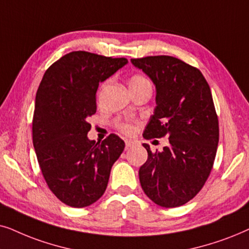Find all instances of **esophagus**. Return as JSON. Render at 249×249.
I'll return each mask as SVG.
<instances>
[{
	"label": "esophagus",
	"mask_w": 249,
	"mask_h": 249,
	"mask_svg": "<svg viewBox=\"0 0 249 249\" xmlns=\"http://www.w3.org/2000/svg\"><path fill=\"white\" fill-rule=\"evenodd\" d=\"M135 144H137V141H134V140H126V141H125V148H126V149H130Z\"/></svg>",
	"instance_id": "obj_1"
}]
</instances>
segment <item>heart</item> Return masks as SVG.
Here are the masks:
<instances>
[{
	"label": "heart",
	"instance_id": "b5f03b06",
	"mask_svg": "<svg viewBox=\"0 0 249 249\" xmlns=\"http://www.w3.org/2000/svg\"><path fill=\"white\" fill-rule=\"evenodd\" d=\"M144 84H150V83H149L148 79L144 78L143 76L134 75L130 78V82H128V88L133 89V88H138V86H141V85H144ZM123 130H124L125 133L132 134V133H133L134 128L132 127L131 125H125Z\"/></svg>",
	"mask_w": 249,
	"mask_h": 249
}]
</instances>
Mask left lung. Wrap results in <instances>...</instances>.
I'll return each instance as SVG.
<instances>
[{
  "mask_svg": "<svg viewBox=\"0 0 249 249\" xmlns=\"http://www.w3.org/2000/svg\"><path fill=\"white\" fill-rule=\"evenodd\" d=\"M151 79L156 107L144 139L168 138L167 147L152 152L139 170L144 194L161 207H178L201 190L213 167L218 121L211 89L200 71L170 55L131 59Z\"/></svg>",
  "mask_w": 249,
  "mask_h": 249,
  "instance_id": "1",
  "label": "left lung"
}]
</instances>
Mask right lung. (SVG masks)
Masks as SVG:
<instances>
[{
  "label": "right lung",
  "mask_w": 249,
  "mask_h": 249,
  "mask_svg": "<svg viewBox=\"0 0 249 249\" xmlns=\"http://www.w3.org/2000/svg\"><path fill=\"white\" fill-rule=\"evenodd\" d=\"M74 51L55 61L43 76L35 98L33 144L50 190L71 207L90 206L105 194L112 165L125 148L110 134L101 142L88 138V118L97 111L99 83L127 64Z\"/></svg>",
  "instance_id": "add662e5"
}]
</instances>
